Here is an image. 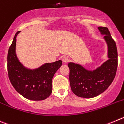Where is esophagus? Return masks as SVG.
Returning a JSON list of instances; mask_svg holds the SVG:
<instances>
[{"instance_id":"esophagus-1","label":"esophagus","mask_w":124,"mask_h":124,"mask_svg":"<svg viewBox=\"0 0 124 124\" xmlns=\"http://www.w3.org/2000/svg\"><path fill=\"white\" fill-rule=\"evenodd\" d=\"M62 61H63V62L67 63V62H69L70 59L68 57H67V56H63V58H62Z\"/></svg>"}]
</instances>
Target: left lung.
Wrapping results in <instances>:
<instances>
[{
	"label": "left lung",
	"mask_w": 124,
	"mask_h": 124,
	"mask_svg": "<svg viewBox=\"0 0 124 124\" xmlns=\"http://www.w3.org/2000/svg\"><path fill=\"white\" fill-rule=\"evenodd\" d=\"M108 47V59L93 70L72 62L68 63L69 81L72 92L77 96L92 98L104 92L111 84L118 66V53L116 44L107 27H98Z\"/></svg>",
	"instance_id": "left-lung-1"
}]
</instances>
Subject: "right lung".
Here are the masks:
<instances>
[{"label":"right lung","mask_w":124,"mask_h":124,"mask_svg":"<svg viewBox=\"0 0 124 124\" xmlns=\"http://www.w3.org/2000/svg\"><path fill=\"white\" fill-rule=\"evenodd\" d=\"M14 37L7 54V71L12 86L21 95L32 101H42L52 93V80L62 61L46 63L39 68L29 69L19 62L16 55V37Z\"/></svg>","instance_id":"right-lung-1"}]
</instances>
